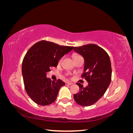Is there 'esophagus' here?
Returning <instances> with one entry per match:
<instances>
[{
  "label": "esophagus",
  "instance_id": "obj_1",
  "mask_svg": "<svg viewBox=\"0 0 133 133\" xmlns=\"http://www.w3.org/2000/svg\"><path fill=\"white\" fill-rule=\"evenodd\" d=\"M72 84H73V83L71 82H65V85H72Z\"/></svg>",
  "mask_w": 133,
  "mask_h": 133
}]
</instances>
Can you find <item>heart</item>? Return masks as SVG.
<instances>
[{"instance_id": "1", "label": "heart", "mask_w": 133, "mask_h": 133, "mask_svg": "<svg viewBox=\"0 0 133 133\" xmlns=\"http://www.w3.org/2000/svg\"><path fill=\"white\" fill-rule=\"evenodd\" d=\"M76 56H78V55H74V57H76Z\"/></svg>"}]
</instances>
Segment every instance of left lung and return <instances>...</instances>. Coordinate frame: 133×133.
Listing matches in <instances>:
<instances>
[{
  "mask_svg": "<svg viewBox=\"0 0 133 133\" xmlns=\"http://www.w3.org/2000/svg\"><path fill=\"white\" fill-rule=\"evenodd\" d=\"M74 50L84 60V73L88 85L76 84L79 91L74 95L75 101L83 107L90 106L97 102L105 94L111 79V66L109 56L103 48L95 44H87L75 47Z\"/></svg>",
  "mask_w": 133,
  "mask_h": 133,
  "instance_id": "left-lung-1",
  "label": "left lung"
}]
</instances>
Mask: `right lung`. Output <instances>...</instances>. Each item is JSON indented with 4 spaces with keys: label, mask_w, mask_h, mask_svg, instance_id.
I'll return each mask as SVG.
<instances>
[{
    "label": "right lung",
    "mask_w": 133,
    "mask_h": 133,
    "mask_svg": "<svg viewBox=\"0 0 133 133\" xmlns=\"http://www.w3.org/2000/svg\"><path fill=\"white\" fill-rule=\"evenodd\" d=\"M73 48L42 41L28 51L22 63V74L25 90L35 103L45 106L55 102L65 83L60 79L52 82L46 73L51 67L57 66L60 58Z\"/></svg>",
    "instance_id": "1"
}]
</instances>
